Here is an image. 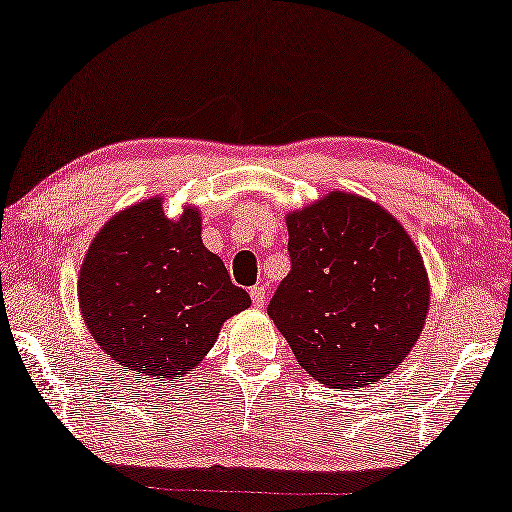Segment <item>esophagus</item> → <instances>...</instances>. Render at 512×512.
<instances>
[{"label": "esophagus", "mask_w": 512, "mask_h": 512, "mask_svg": "<svg viewBox=\"0 0 512 512\" xmlns=\"http://www.w3.org/2000/svg\"><path fill=\"white\" fill-rule=\"evenodd\" d=\"M250 300H253V305H257V307H262L264 303H266V289L262 287V285H255V287H250Z\"/></svg>", "instance_id": "1"}]
</instances>
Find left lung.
Instances as JSON below:
<instances>
[{
	"label": "left lung",
	"mask_w": 512,
	"mask_h": 512,
	"mask_svg": "<svg viewBox=\"0 0 512 512\" xmlns=\"http://www.w3.org/2000/svg\"><path fill=\"white\" fill-rule=\"evenodd\" d=\"M291 271L269 316L314 380L376 385L408 358L428 314L424 259L403 225L367 198L330 191L287 214Z\"/></svg>",
	"instance_id": "8db88e82"
}]
</instances>
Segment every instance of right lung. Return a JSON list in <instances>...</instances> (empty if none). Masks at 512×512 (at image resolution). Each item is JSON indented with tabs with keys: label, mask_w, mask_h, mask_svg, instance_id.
Listing matches in <instances>:
<instances>
[{
	"label": "right lung",
	"mask_w": 512,
	"mask_h": 512,
	"mask_svg": "<svg viewBox=\"0 0 512 512\" xmlns=\"http://www.w3.org/2000/svg\"><path fill=\"white\" fill-rule=\"evenodd\" d=\"M161 198L127 207L95 234L79 269V307L97 346L141 378H182L250 305L202 246L200 212L170 221Z\"/></svg>",
	"instance_id": "1"
}]
</instances>
